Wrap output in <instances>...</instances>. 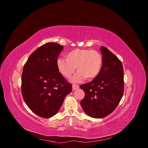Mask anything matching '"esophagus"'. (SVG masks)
Wrapping results in <instances>:
<instances>
[{
  "label": "esophagus",
  "instance_id": "1",
  "mask_svg": "<svg viewBox=\"0 0 148 148\" xmlns=\"http://www.w3.org/2000/svg\"><path fill=\"white\" fill-rule=\"evenodd\" d=\"M79 88V86L77 84H73L72 85V89L73 90H75V89H77Z\"/></svg>",
  "mask_w": 148,
  "mask_h": 148
}]
</instances>
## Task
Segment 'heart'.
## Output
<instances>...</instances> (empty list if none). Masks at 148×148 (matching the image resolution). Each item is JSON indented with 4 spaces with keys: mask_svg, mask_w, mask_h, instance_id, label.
<instances>
[{
    "mask_svg": "<svg viewBox=\"0 0 148 148\" xmlns=\"http://www.w3.org/2000/svg\"><path fill=\"white\" fill-rule=\"evenodd\" d=\"M65 60L59 59L57 66L59 72L66 78H70L77 68V75L73 82H78L84 79L91 80L99 75L103 65L101 53L88 49H75L65 56Z\"/></svg>",
    "mask_w": 148,
    "mask_h": 148,
    "instance_id": "b5f03b06",
    "label": "heart"
}]
</instances>
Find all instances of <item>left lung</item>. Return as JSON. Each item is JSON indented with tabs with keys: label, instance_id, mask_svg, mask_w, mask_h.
<instances>
[{
	"label": "left lung",
	"instance_id": "left-lung-1",
	"mask_svg": "<svg viewBox=\"0 0 148 148\" xmlns=\"http://www.w3.org/2000/svg\"><path fill=\"white\" fill-rule=\"evenodd\" d=\"M103 65L99 75L88 83L80 86L84 91L80 102L89 116L96 119L105 117L116 109L124 91L122 63L104 46L101 47Z\"/></svg>",
	"mask_w": 148,
	"mask_h": 148
}]
</instances>
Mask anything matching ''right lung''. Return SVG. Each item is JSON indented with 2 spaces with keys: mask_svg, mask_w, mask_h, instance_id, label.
I'll use <instances>...</instances> for the list:
<instances>
[{
  "mask_svg": "<svg viewBox=\"0 0 148 148\" xmlns=\"http://www.w3.org/2000/svg\"><path fill=\"white\" fill-rule=\"evenodd\" d=\"M63 47L55 42L44 44L31 53L23 66L22 96L31 110L42 118L56 115L72 89L57 66Z\"/></svg>",
  "mask_w": 148,
  "mask_h": 148,
  "instance_id": "add662e5",
  "label": "right lung"
}]
</instances>
